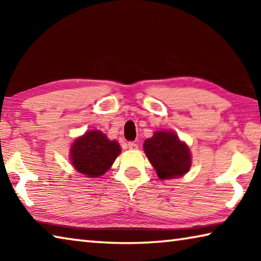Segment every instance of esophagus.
I'll use <instances>...</instances> for the list:
<instances>
[{
    "label": "esophagus",
    "mask_w": 261,
    "mask_h": 261,
    "mask_svg": "<svg viewBox=\"0 0 261 261\" xmlns=\"http://www.w3.org/2000/svg\"><path fill=\"white\" fill-rule=\"evenodd\" d=\"M127 147H129V149H131V151H136V149H138V145L130 141V143H127Z\"/></svg>",
    "instance_id": "esophagus-1"
}]
</instances>
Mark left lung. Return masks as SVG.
<instances>
[{
	"label": "left lung",
	"instance_id": "left-lung-1",
	"mask_svg": "<svg viewBox=\"0 0 261 261\" xmlns=\"http://www.w3.org/2000/svg\"><path fill=\"white\" fill-rule=\"evenodd\" d=\"M144 151L160 179L180 177L191 167V152L173 131H156L144 143Z\"/></svg>",
	"mask_w": 261,
	"mask_h": 261
}]
</instances>
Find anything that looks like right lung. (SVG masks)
<instances>
[{
	"label": "right lung",
	"instance_id": "obj_1",
	"mask_svg": "<svg viewBox=\"0 0 261 261\" xmlns=\"http://www.w3.org/2000/svg\"><path fill=\"white\" fill-rule=\"evenodd\" d=\"M120 153L116 140H109L101 131L92 130L74 140L70 148V160L79 173L95 178L112 167Z\"/></svg>",
	"mask_w": 261,
	"mask_h": 261
}]
</instances>
